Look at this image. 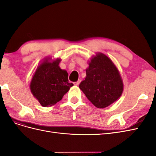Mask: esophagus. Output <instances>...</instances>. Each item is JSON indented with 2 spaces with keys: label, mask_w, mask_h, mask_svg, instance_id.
I'll list each match as a JSON object with an SVG mask.
<instances>
[{
  "label": "esophagus",
  "mask_w": 156,
  "mask_h": 156,
  "mask_svg": "<svg viewBox=\"0 0 156 156\" xmlns=\"http://www.w3.org/2000/svg\"><path fill=\"white\" fill-rule=\"evenodd\" d=\"M81 83V80H78V81H76V82H75L73 84H75V85H79V83Z\"/></svg>",
  "instance_id": "esophagus-1"
}]
</instances>
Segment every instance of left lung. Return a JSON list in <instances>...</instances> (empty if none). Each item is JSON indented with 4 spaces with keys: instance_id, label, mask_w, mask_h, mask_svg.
Instances as JSON below:
<instances>
[{
    "instance_id": "obj_1",
    "label": "left lung",
    "mask_w": 156,
    "mask_h": 156,
    "mask_svg": "<svg viewBox=\"0 0 156 156\" xmlns=\"http://www.w3.org/2000/svg\"><path fill=\"white\" fill-rule=\"evenodd\" d=\"M88 65L87 76L79 87L94 106L105 108L121 96L124 90L122 78L111 58L102 53L92 56Z\"/></svg>"
}]
</instances>
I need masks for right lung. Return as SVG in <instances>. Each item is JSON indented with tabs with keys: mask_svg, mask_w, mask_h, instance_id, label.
<instances>
[{
	"mask_svg": "<svg viewBox=\"0 0 156 156\" xmlns=\"http://www.w3.org/2000/svg\"><path fill=\"white\" fill-rule=\"evenodd\" d=\"M60 58H44L38 64L30 83L31 93L43 107H51L62 100L73 83L68 81V73L62 69Z\"/></svg>",
	"mask_w": 156,
	"mask_h": 156,
	"instance_id": "add662e5",
	"label": "right lung"
}]
</instances>
